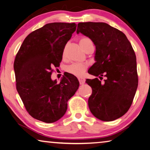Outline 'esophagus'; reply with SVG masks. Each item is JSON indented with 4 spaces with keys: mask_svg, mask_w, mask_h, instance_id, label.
Listing matches in <instances>:
<instances>
[{
    "mask_svg": "<svg viewBox=\"0 0 150 150\" xmlns=\"http://www.w3.org/2000/svg\"><path fill=\"white\" fill-rule=\"evenodd\" d=\"M78 79H79V81L81 84H83L84 83H85V79H84L83 77H79Z\"/></svg>",
    "mask_w": 150,
    "mask_h": 150,
    "instance_id": "1",
    "label": "esophagus"
}]
</instances>
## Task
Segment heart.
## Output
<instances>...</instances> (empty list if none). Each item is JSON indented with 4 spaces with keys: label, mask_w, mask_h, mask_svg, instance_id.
<instances>
[{
    "label": "heart",
    "mask_w": 150,
    "mask_h": 150,
    "mask_svg": "<svg viewBox=\"0 0 150 150\" xmlns=\"http://www.w3.org/2000/svg\"><path fill=\"white\" fill-rule=\"evenodd\" d=\"M79 45L82 48L83 50H85V48L88 46L91 45H93L92 40L87 37L81 38L79 40ZM86 68V65L83 63H75L70 66H67L66 68L67 72L71 73L75 76H81L83 74L84 70Z\"/></svg>",
    "instance_id": "1"
}]
</instances>
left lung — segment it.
<instances>
[{
	"label": "left lung",
	"mask_w": 150,
	"mask_h": 150,
	"mask_svg": "<svg viewBox=\"0 0 150 150\" xmlns=\"http://www.w3.org/2000/svg\"><path fill=\"white\" fill-rule=\"evenodd\" d=\"M91 39L96 47V62L88 73L106 79H87L92 93L88 107L94 117L111 121L126 113L138 87L137 58L132 45L123 33L103 22L78 23L77 33Z\"/></svg>",
	"instance_id": "8db88e82"
}]
</instances>
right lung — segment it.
<instances>
[{
	"mask_svg": "<svg viewBox=\"0 0 150 150\" xmlns=\"http://www.w3.org/2000/svg\"><path fill=\"white\" fill-rule=\"evenodd\" d=\"M76 27L75 23L46 24L28 35L16 56V89L26 110L37 120L51 123L62 118L79 86L77 78L70 73L58 84L51 79L52 68L59 66Z\"/></svg>",
	"mask_w": 150,
	"mask_h": 150,
	"instance_id": "add662e5",
	"label": "right lung"
}]
</instances>
